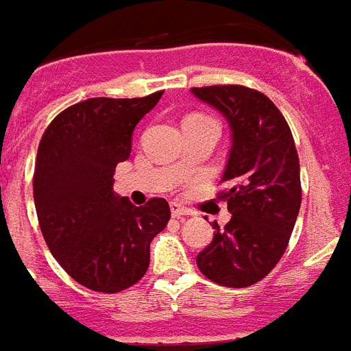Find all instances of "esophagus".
<instances>
[{
  "label": "esophagus",
  "instance_id": "esophagus-1",
  "mask_svg": "<svg viewBox=\"0 0 351 351\" xmlns=\"http://www.w3.org/2000/svg\"><path fill=\"white\" fill-rule=\"evenodd\" d=\"M170 213H172L173 218H182V217H188V215H193L190 209H186L184 206L178 204V202H172V204H170Z\"/></svg>",
  "mask_w": 351,
  "mask_h": 351
}]
</instances>
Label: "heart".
I'll use <instances>...</instances> for the list:
<instances>
[{"label": "heart", "mask_w": 351, "mask_h": 351, "mask_svg": "<svg viewBox=\"0 0 351 351\" xmlns=\"http://www.w3.org/2000/svg\"><path fill=\"white\" fill-rule=\"evenodd\" d=\"M188 119H197V121H213V119H209V117H204V115H191L188 117Z\"/></svg>", "instance_id": "b5f03b06"}]
</instances>
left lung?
Segmentation results:
<instances>
[{
	"label": "left lung",
	"instance_id": "obj_1",
	"mask_svg": "<svg viewBox=\"0 0 351 351\" xmlns=\"http://www.w3.org/2000/svg\"><path fill=\"white\" fill-rule=\"evenodd\" d=\"M199 101L226 117L230 149L220 200L232 215L213 223V241L197 256L209 280L247 287L274 269L300 211V163L286 119L265 94L241 85L191 88Z\"/></svg>",
	"mask_w": 351,
	"mask_h": 351
}]
</instances>
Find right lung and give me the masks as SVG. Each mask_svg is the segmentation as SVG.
I'll use <instances>...</instances> for the list:
<instances>
[{"instance_id": "obj_1", "label": "right lung", "mask_w": 351, "mask_h": 351, "mask_svg": "<svg viewBox=\"0 0 351 351\" xmlns=\"http://www.w3.org/2000/svg\"><path fill=\"white\" fill-rule=\"evenodd\" d=\"M163 92L94 97L67 108L38 145L33 199L51 254L82 286L117 293L149 268V247L170 220L169 202L133 206L113 191V172L131 154L134 128Z\"/></svg>"}]
</instances>
